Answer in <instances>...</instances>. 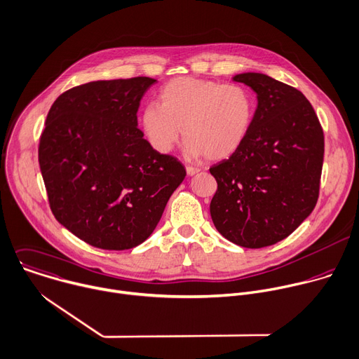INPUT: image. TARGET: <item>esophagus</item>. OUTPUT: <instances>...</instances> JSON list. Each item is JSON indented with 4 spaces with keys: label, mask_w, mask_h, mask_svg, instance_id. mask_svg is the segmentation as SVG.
<instances>
[{
    "label": "esophagus",
    "mask_w": 359,
    "mask_h": 359,
    "mask_svg": "<svg viewBox=\"0 0 359 359\" xmlns=\"http://www.w3.org/2000/svg\"><path fill=\"white\" fill-rule=\"evenodd\" d=\"M198 172H199V168H196V167H187V174L189 177H192V175H195Z\"/></svg>",
    "instance_id": "obj_1"
}]
</instances>
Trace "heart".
Returning a JSON list of instances; mask_svg holds the SVG:
<instances>
[{
  "label": "heart",
  "instance_id": "b5f03b06",
  "mask_svg": "<svg viewBox=\"0 0 359 359\" xmlns=\"http://www.w3.org/2000/svg\"><path fill=\"white\" fill-rule=\"evenodd\" d=\"M255 116V97L242 85L180 78L167 83L158 104L141 111L142 133L160 153H170L182 133L189 157L218 161L245 141Z\"/></svg>",
  "mask_w": 359,
  "mask_h": 359
}]
</instances>
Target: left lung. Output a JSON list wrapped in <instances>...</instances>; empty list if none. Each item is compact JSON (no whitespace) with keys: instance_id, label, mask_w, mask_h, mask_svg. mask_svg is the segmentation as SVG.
<instances>
[{"instance_id":"8db88e82","label":"left lung","mask_w":359,"mask_h":359,"mask_svg":"<svg viewBox=\"0 0 359 359\" xmlns=\"http://www.w3.org/2000/svg\"><path fill=\"white\" fill-rule=\"evenodd\" d=\"M232 79L256 93L257 107L242 146L209 168L218 182L209 209L224 238L259 249L287 238L313 212L324 134L300 90L256 72Z\"/></svg>"}]
</instances>
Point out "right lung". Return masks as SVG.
<instances>
[{"label":"right lung","instance_id":"obj_1","mask_svg":"<svg viewBox=\"0 0 359 359\" xmlns=\"http://www.w3.org/2000/svg\"><path fill=\"white\" fill-rule=\"evenodd\" d=\"M156 82H89L62 93L48 113L38 154L52 213L95 248L144 242L187 175L137 127L140 100Z\"/></svg>","mask_w":359,"mask_h":359}]
</instances>
